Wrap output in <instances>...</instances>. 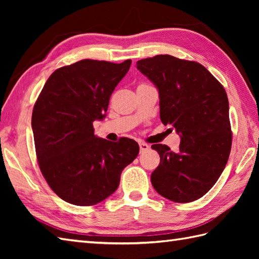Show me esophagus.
Here are the masks:
<instances>
[{"label": "esophagus", "mask_w": 259, "mask_h": 259, "mask_svg": "<svg viewBox=\"0 0 259 259\" xmlns=\"http://www.w3.org/2000/svg\"><path fill=\"white\" fill-rule=\"evenodd\" d=\"M139 147H140V152H145V151H148V150L150 149L149 145L144 144V142H141V144H139Z\"/></svg>", "instance_id": "1"}]
</instances>
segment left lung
Returning <instances> with one entry per match:
<instances>
[{
	"mask_svg": "<svg viewBox=\"0 0 259 259\" xmlns=\"http://www.w3.org/2000/svg\"><path fill=\"white\" fill-rule=\"evenodd\" d=\"M137 69L159 91L162 123L180 136L178 152L166 145L151 146L160 156L151 174L153 188L175 202L199 199L221 177L232 149L227 93L195 61L160 54L139 60Z\"/></svg>",
	"mask_w": 259,
	"mask_h": 259,
	"instance_id": "left-lung-1",
	"label": "left lung"
}]
</instances>
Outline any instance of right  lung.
Segmentation results:
<instances>
[{
  "label": "right lung",
  "mask_w": 259,
  "mask_h": 259,
  "mask_svg": "<svg viewBox=\"0 0 259 259\" xmlns=\"http://www.w3.org/2000/svg\"><path fill=\"white\" fill-rule=\"evenodd\" d=\"M131 60H81L49 76L32 112L35 152L56 194L76 206H92L117 190L122 170L139 153L133 139L95 136L93 121L106 117L114 88Z\"/></svg>",
  "instance_id": "1"
}]
</instances>
